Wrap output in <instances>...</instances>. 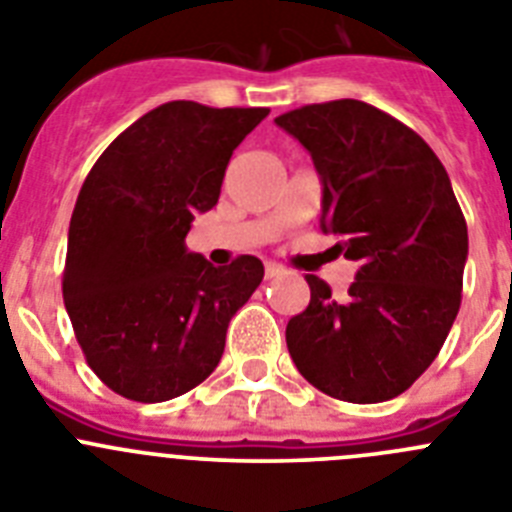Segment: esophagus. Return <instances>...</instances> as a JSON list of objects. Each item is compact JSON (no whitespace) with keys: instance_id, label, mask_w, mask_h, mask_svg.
Segmentation results:
<instances>
[{"instance_id":"1","label":"esophagus","mask_w":512,"mask_h":512,"mask_svg":"<svg viewBox=\"0 0 512 512\" xmlns=\"http://www.w3.org/2000/svg\"><path fill=\"white\" fill-rule=\"evenodd\" d=\"M284 274H287V269H284L282 264L266 261V279H277V277H284Z\"/></svg>"}]
</instances>
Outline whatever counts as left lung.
Returning <instances> with one entry per match:
<instances>
[{
    "label": "left lung",
    "instance_id": "1",
    "mask_svg": "<svg viewBox=\"0 0 512 512\" xmlns=\"http://www.w3.org/2000/svg\"><path fill=\"white\" fill-rule=\"evenodd\" d=\"M274 122L310 151L320 228L359 264L343 300L305 277L310 305L287 323L289 356L336 400H392L431 366L461 305L469 238L449 174L415 130L359 99Z\"/></svg>",
    "mask_w": 512,
    "mask_h": 512
}]
</instances>
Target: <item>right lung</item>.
Returning <instances> with one entry per match:
<instances>
[{
	"label": "right lung",
	"mask_w": 512,
	"mask_h": 512,
	"mask_svg": "<svg viewBox=\"0 0 512 512\" xmlns=\"http://www.w3.org/2000/svg\"><path fill=\"white\" fill-rule=\"evenodd\" d=\"M266 107L176 99L135 120L97 158L76 200L63 302L92 372L135 402H164L220 364L230 318L264 279L256 256L217 269L184 246L217 205L241 140Z\"/></svg>",
	"instance_id": "right-lung-1"
}]
</instances>
